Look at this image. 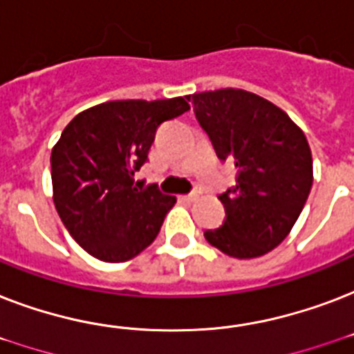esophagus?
<instances>
[{
  "mask_svg": "<svg viewBox=\"0 0 354 354\" xmlns=\"http://www.w3.org/2000/svg\"><path fill=\"white\" fill-rule=\"evenodd\" d=\"M198 196H200L198 191H193V193L185 194V196H183V200H187V202H194V200L198 198Z\"/></svg>",
  "mask_w": 354,
  "mask_h": 354,
  "instance_id": "esophagus-1",
  "label": "esophagus"
}]
</instances>
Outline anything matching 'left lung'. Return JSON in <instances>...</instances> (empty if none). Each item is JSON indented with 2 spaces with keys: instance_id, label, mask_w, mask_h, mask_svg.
<instances>
[{
  "instance_id": "8db88e82",
  "label": "left lung",
  "mask_w": 354,
  "mask_h": 354,
  "mask_svg": "<svg viewBox=\"0 0 354 354\" xmlns=\"http://www.w3.org/2000/svg\"><path fill=\"white\" fill-rule=\"evenodd\" d=\"M194 115L216 156L236 167V183L218 198L226 221L204 233L230 257H261L296 224L313 187V154L305 133L281 108L244 90L204 91Z\"/></svg>"
}]
</instances>
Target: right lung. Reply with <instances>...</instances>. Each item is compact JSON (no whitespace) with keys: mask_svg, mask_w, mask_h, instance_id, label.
Here are the masks:
<instances>
[{"mask_svg":"<svg viewBox=\"0 0 354 354\" xmlns=\"http://www.w3.org/2000/svg\"><path fill=\"white\" fill-rule=\"evenodd\" d=\"M189 110L185 97L110 101L80 112L51 152L53 200L80 248L124 263L152 244L176 196L133 187L161 122Z\"/></svg>","mask_w":354,"mask_h":354,"instance_id":"1","label":"right lung"}]
</instances>
